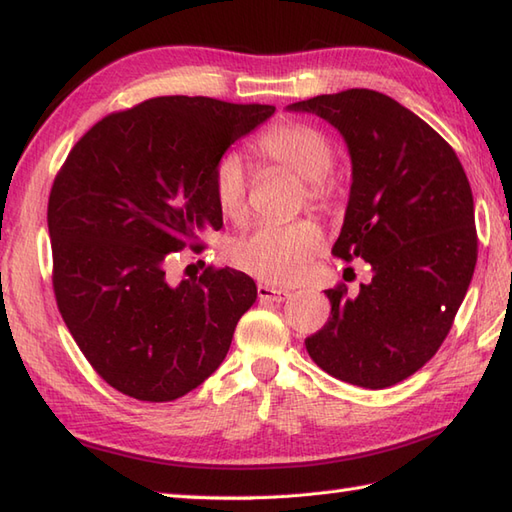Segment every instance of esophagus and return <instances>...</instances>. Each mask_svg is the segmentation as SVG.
<instances>
[{"instance_id":"obj_1","label":"esophagus","mask_w":512,"mask_h":512,"mask_svg":"<svg viewBox=\"0 0 512 512\" xmlns=\"http://www.w3.org/2000/svg\"><path fill=\"white\" fill-rule=\"evenodd\" d=\"M257 295L262 301H284L290 297V290L284 288H275V286H268V284H259L257 286Z\"/></svg>"}]
</instances>
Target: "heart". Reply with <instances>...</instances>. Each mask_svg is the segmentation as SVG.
<instances>
[{
  "label": "heart",
  "instance_id": "b5f03b06",
  "mask_svg": "<svg viewBox=\"0 0 512 512\" xmlns=\"http://www.w3.org/2000/svg\"><path fill=\"white\" fill-rule=\"evenodd\" d=\"M255 151L264 160L295 173L303 180V198L310 206L328 211L336 200V180L330 176L334 149L317 127L286 121L255 140ZM248 180L237 154H224L213 167V195L217 209L231 222L242 224L248 215ZM325 244L323 228L310 220L288 224H264L231 248V262L268 284H295L310 270Z\"/></svg>",
  "mask_w": 512,
  "mask_h": 512
}]
</instances>
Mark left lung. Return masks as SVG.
<instances>
[{
  "label": "left lung",
  "instance_id": "obj_1",
  "mask_svg": "<svg viewBox=\"0 0 512 512\" xmlns=\"http://www.w3.org/2000/svg\"><path fill=\"white\" fill-rule=\"evenodd\" d=\"M288 110L317 114L345 138L352 189L332 255L372 268L356 297L345 284L325 290L332 317L306 350L345 383L391 387L440 350L469 290L477 262L469 178L436 129L380 92L321 94Z\"/></svg>",
  "mask_w": 512,
  "mask_h": 512
}]
</instances>
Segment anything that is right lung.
<instances>
[{"mask_svg":"<svg viewBox=\"0 0 512 512\" xmlns=\"http://www.w3.org/2000/svg\"><path fill=\"white\" fill-rule=\"evenodd\" d=\"M273 114V105L158 96L96 123L54 178V297L96 374L121 394L176 400L222 365L255 281L209 266L173 286L167 264L220 231L215 162Z\"/></svg>","mask_w":512,"mask_h":512,"instance_id":"obj_1","label":"right lung"}]
</instances>
